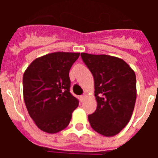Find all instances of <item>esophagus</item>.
Returning <instances> with one entry per match:
<instances>
[{
	"label": "esophagus",
	"mask_w": 158,
	"mask_h": 158,
	"mask_svg": "<svg viewBox=\"0 0 158 158\" xmlns=\"http://www.w3.org/2000/svg\"><path fill=\"white\" fill-rule=\"evenodd\" d=\"M85 100V95H84V96H81V97H80V100H81V101L83 102Z\"/></svg>",
	"instance_id": "esophagus-1"
}]
</instances>
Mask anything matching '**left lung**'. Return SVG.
I'll return each instance as SVG.
<instances>
[{
	"instance_id": "left-lung-1",
	"label": "left lung",
	"mask_w": 158,
	"mask_h": 158,
	"mask_svg": "<svg viewBox=\"0 0 158 158\" xmlns=\"http://www.w3.org/2000/svg\"><path fill=\"white\" fill-rule=\"evenodd\" d=\"M81 56L94 77L97 107L88 116L89 123L104 136L116 135L129 123L135 108V71L117 57L87 53H81Z\"/></svg>"
}]
</instances>
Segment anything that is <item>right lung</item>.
<instances>
[{
	"label": "right lung",
	"mask_w": 158,
	"mask_h": 158,
	"mask_svg": "<svg viewBox=\"0 0 158 158\" xmlns=\"http://www.w3.org/2000/svg\"><path fill=\"white\" fill-rule=\"evenodd\" d=\"M80 53L54 52L35 59L23 77V99L31 118L41 131L65 129L78 107L69 93V69Z\"/></svg>",
	"instance_id": "obj_1"
}]
</instances>
